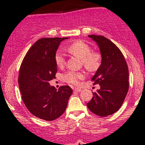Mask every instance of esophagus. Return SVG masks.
Listing matches in <instances>:
<instances>
[{"label": "esophagus", "mask_w": 145, "mask_h": 145, "mask_svg": "<svg viewBox=\"0 0 145 145\" xmlns=\"http://www.w3.org/2000/svg\"><path fill=\"white\" fill-rule=\"evenodd\" d=\"M82 91V89H80V88H75L74 89V91H76V92H80Z\"/></svg>", "instance_id": "obj_1"}]
</instances>
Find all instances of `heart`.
<instances>
[{"instance_id": "1", "label": "heart", "mask_w": 145, "mask_h": 145, "mask_svg": "<svg viewBox=\"0 0 145 145\" xmlns=\"http://www.w3.org/2000/svg\"><path fill=\"white\" fill-rule=\"evenodd\" d=\"M67 50L73 55L82 59L84 67L90 71H95L99 69L101 64V55L99 52L92 51L91 46L85 41L78 40L73 42L67 48ZM55 63L57 67L62 68L65 65V58L61 52H57L55 54ZM84 76L82 73L76 71H69L65 75V79L69 84L77 85L80 80Z\"/></svg>"}]
</instances>
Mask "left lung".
Returning <instances> with one entry per match:
<instances>
[{
  "instance_id": "obj_1",
  "label": "left lung",
  "mask_w": 145,
  "mask_h": 145,
  "mask_svg": "<svg viewBox=\"0 0 145 145\" xmlns=\"http://www.w3.org/2000/svg\"><path fill=\"white\" fill-rule=\"evenodd\" d=\"M89 37L98 44L102 59L91 79L100 89L93 93L86 106L95 114L104 117L115 113L123 105L129 89V70L124 56L114 43L101 35Z\"/></svg>"
}]
</instances>
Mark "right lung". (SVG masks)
Here are the masks:
<instances>
[{
    "mask_svg": "<svg viewBox=\"0 0 145 145\" xmlns=\"http://www.w3.org/2000/svg\"><path fill=\"white\" fill-rule=\"evenodd\" d=\"M67 37L41 38L27 52L22 62L18 84L22 99L31 114L46 121H53L64 113L72 94L69 86L59 90L50 85L57 67L56 51Z\"/></svg>",
    "mask_w": 145,
    "mask_h": 145,
    "instance_id": "1",
    "label": "right lung"
}]
</instances>
